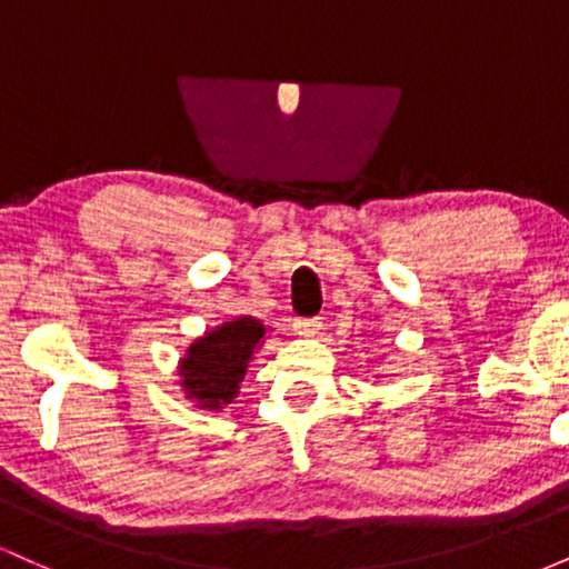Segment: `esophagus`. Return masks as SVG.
<instances>
[{"mask_svg":"<svg viewBox=\"0 0 569 569\" xmlns=\"http://www.w3.org/2000/svg\"><path fill=\"white\" fill-rule=\"evenodd\" d=\"M321 318H297V321H293V331L302 337H316L318 331H321Z\"/></svg>","mask_w":569,"mask_h":569,"instance_id":"obj_1","label":"esophagus"}]
</instances>
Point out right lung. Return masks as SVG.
<instances>
[{"label":"right lung","instance_id":"add662e5","mask_svg":"<svg viewBox=\"0 0 569 569\" xmlns=\"http://www.w3.org/2000/svg\"><path fill=\"white\" fill-rule=\"evenodd\" d=\"M264 326L257 318H234L189 345L181 358V385L198 409H224L238 396L248 361L262 345Z\"/></svg>","mask_w":569,"mask_h":569}]
</instances>
